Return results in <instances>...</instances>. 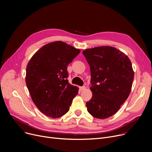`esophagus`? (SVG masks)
<instances>
[{"instance_id": "esophagus-1", "label": "esophagus", "mask_w": 152, "mask_h": 152, "mask_svg": "<svg viewBox=\"0 0 152 152\" xmlns=\"http://www.w3.org/2000/svg\"><path fill=\"white\" fill-rule=\"evenodd\" d=\"M79 89L81 91H83L84 89H86V87L85 86H82V87H79Z\"/></svg>"}]
</instances>
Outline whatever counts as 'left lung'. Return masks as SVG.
Listing matches in <instances>:
<instances>
[{
	"label": "left lung",
	"mask_w": 152,
	"mask_h": 152,
	"mask_svg": "<svg viewBox=\"0 0 152 152\" xmlns=\"http://www.w3.org/2000/svg\"><path fill=\"white\" fill-rule=\"evenodd\" d=\"M90 65L92 97L86 102L94 118L106 119L115 114L131 93L134 72L129 57L111 46L83 52Z\"/></svg>",
	"instance_id": "8db88e82"
}]
</instances>
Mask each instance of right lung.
<instances>
[{
	"instance_id": "add662e5",
	"label": "right lung",
	"mask_w": 152,
	"mask_h": 152,
	"mask_svg": "<svg viewBox=\"0 0 152 152\" xmlns=\"http://www.w3.org/2000/svg\"><path fill=\"white\" fill-rule=\"evenodd\" d=\"M80 52L62 41L48 43L31 57L26 84L32 100L46 116L57 118L69 111L79 88L68 83L67 66Z\"/></svg>"
}]
</instances>
